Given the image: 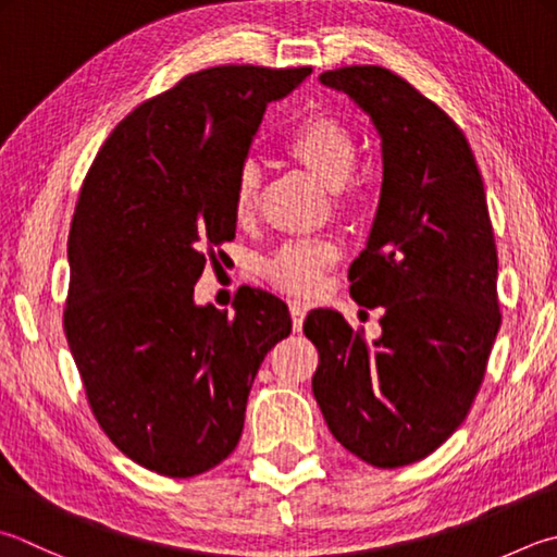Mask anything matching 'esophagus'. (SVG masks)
Returning a JSON list of instances; mask_svg holds the SVG:
<instances>
[{
  "instance_id": "esophagus-1",
  "label": "esophagus",
  "mask_w": 557,
  "mask_h": 557,
  "mask_svg": "<svg viewBox=\"0 0 557 557\" xmlns=\"http://www.w3.org/2000/svg\"><path fill=\"white\" fill-rule=\"evenodd\" d=\"M288 308H290L293 332H300V330H302V320H306V312H308V308H306V306H302V302H296V300H293Z\"/></svg>"
}]
</instances>
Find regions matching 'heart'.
Returning <instances> with one entry per match:
<instances>
[{
  "mask_svg": "<svg viewBox=\"0 0 557 557\" xmlns=\"http://www.w3.org/2000/svg\"><path fill=\"white\" fill-rule=\"evenodd\" d=\"M283 152L293 162L332 188L334 206L349 211L359 198V182L354 180L356 138L354 131L339 115L330 111H312L296 123L286 140ZM261 174L257 164L247 162L239 170L233 188V215L239 225L255 220L259 211ZM339 259V247L332 239H293L281 245L274 255L264 259L261 271L276 288L298 298H310L320 290L324 274Z\"/></svg>",
  "mask_w": 557,
  "mask_h": 557,
  "instance_id": "obj_1",
  "label": "heart"
}]
</instances>
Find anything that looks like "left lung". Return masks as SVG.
Segmentation results:
<instances>
[{
    "label": "left lung",
    "mask_w": 557,
    "mask_h": 557,
    "mask_svg": "<svg viewBox=\"0 0 557 557\" xmlns=\"http://www.w3.org/2000/svg\"><path fill=\"white\" fill-rule=\"evenodd\" d=\"M320 82L371 115L383 145L381 203L349 269L351 296L383 308L366 342L339 312L312 310V393L334 438L375 468H403L468 417L502 324L497 247L485 186L463 131L432 99L377 65Z\"/></svg>",
    "instance_id": "8db88e82"
}]
</instances>
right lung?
<instances>
[{"label": "right lung", "mask_w": 557, "mask_h": 557, "mask_svg": "<svg viewBox=\"0 0 557 557\" xmlns=\"http://www.w3.org/2000/svg\"><path fill=\"white\" fill-rule=\"evenodd\" d=\"M310 72L186 75L125 115L84 176L62 327L94 419L157 475L194 478L233 454L259 366L290 334L267 290L227 314L198 308L194 286L235 239L233 188L267 107Z\"/></svg>", "instance_id": "add662e5"}]
</instances>
